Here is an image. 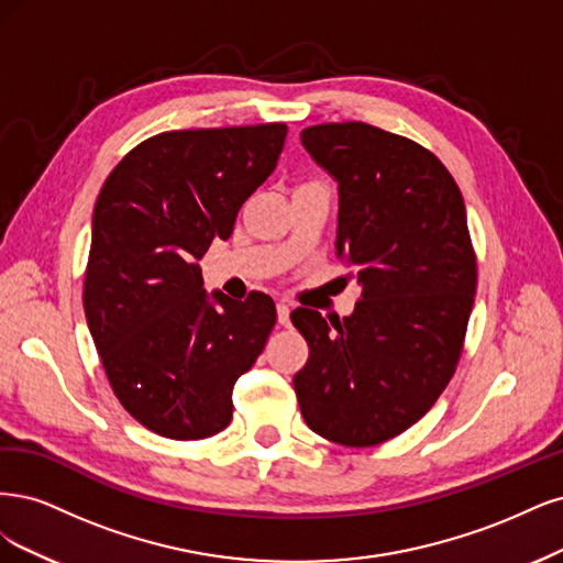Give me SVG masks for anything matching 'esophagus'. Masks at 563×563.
Wrapping results in <instances>:
<instances>
[{"mask_svg": "<svg viewBox=\"0 0 563 563\" xmlns=\"http://www.w3.org/2000/svg\"><path fill=\"white\" fill-rule=\"evenodd\" d=\"M278 322L283 324V328H287L289 324V306L287 303H278Z\"/></svg>", "mask_w": 563, "mask_h": 563, "instance_id": "34e87169", "label": "esophagus"}]
</instances>
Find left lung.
<instances>
[{"mask_svg": "<svg viewBox=\"0 0 563 563\" xmlns=\"http://www.w3.org/2000/svg\"><path fill=\"white\" fill-rule=\"evenodd\" d=\"M301 144L336 179V255L362 295L332 325L292 311L308 343L297 400L320 438L374 446L419 421L456 372L477 289L465 203L438 156L376 125L320 123Z\"/></svg>", "mask_w": 563, "mask_h": 563, "instance_id": "1", "label": "left lung"}]
</instances>
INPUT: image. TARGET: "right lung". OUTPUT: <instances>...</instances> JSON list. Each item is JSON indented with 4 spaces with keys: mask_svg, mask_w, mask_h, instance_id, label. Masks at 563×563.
Wrapping results in <instances>:
<instances>
[{
    "mask_svg": "<svg viewBox=\"0 0 563 563\" xmlns=\"http://www.w3.org/2000/svg\"><path fill=\"white\" fill-rule=\"evenodd\" d=\"M285 135V123L158 133L125 154L100 189L86 322L119 402L161 438L224 430L233 384L274 330V299L212 292V302L198 260L233 233L241 206L274 173Z\"/></svg>",
    "mask_w": 563,
    "mask_h": 563,
    "instance_id": "obj_1",
    "label": "right lung"
}]
</instances>
